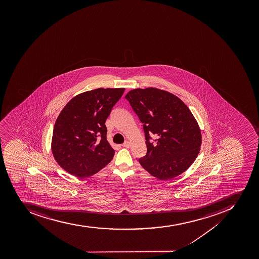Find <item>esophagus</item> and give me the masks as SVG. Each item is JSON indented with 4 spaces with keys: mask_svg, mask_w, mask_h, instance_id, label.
<instances>
[{
    "mask_svg": "<svg viewBox=\"0 0 259 259\" xmlns=\"http://www.w3.org/2000/svg\"><path fill=\"white\" fill-rule=\"evenodd\" d=\"M122 147L129 148V147H131V142H128V141H126V142H124L123 144H122Z\"/></svg>",
    "mask_w": 259,
    "mask_h": 259,
    "instance_id": "34e87169",
    "label": "esophagus"
}]
</instances>
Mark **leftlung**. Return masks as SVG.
I'll use <instances>...</instances> for the list:
<instances>
[{"instance_id": "8db88e82", "label": "left lung", "mask_w": 259, "mask_h": 259, "mask_svg": "<svg viewBox=\"0 0 259 259\" xmlns=\"http://www.w3.org/2000/svg\"><path fill=\"white\" fill-rule=\"evenodd\" d=\"M133 111L143 124L147 152L139 162L154 177L166 181L186 171L201 146L199 125L183 101L156 88L136 89L126 94ZM158 138L149 142V134Z\"/></svg>"}]
</instances>
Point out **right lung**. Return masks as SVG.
Wrapping results in <instances>:
<instances>
[{"label": "right lung", "instance_id": "right-lung-1", "mask_svg": "<svg viewBox=\"0 0 259 259\" xmlns=\"http://www.w3.org/2000/svg\"><path fill=\"white\" fill-rule=\"evenodd\" d=\"M125 89H97L78 94L63 108L54 126L51 148L58 164L75 177H91L108 165L115 151L105 121Z\"/></svg>", "mask_w": 259, "mask_h": 259}]
</instances>
